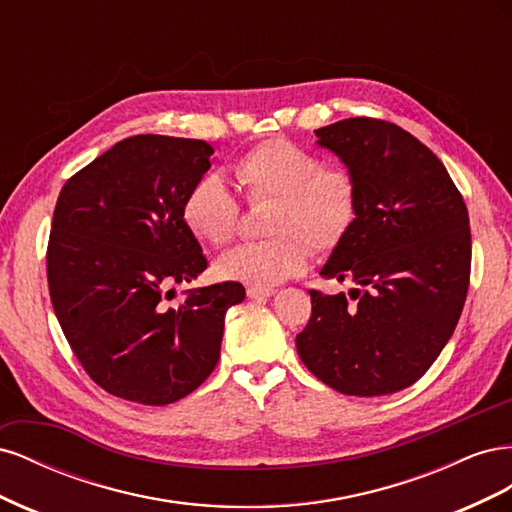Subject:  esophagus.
<instances>
[{
    "mask_svg": "<svg viewBox=\"0 0 512 512\" xmlns=\"http://www.w3.org/2000/svg\"><path fill=\"white\" fill-rule=\"evenodd\" d=\"M273 294H275V288H256V286L247 288V297L250 299H267V297H273Z\"/></svg>",
    "mask_w": 512,
    "mask_h": 512,
    "instance_id": "34e87169",
    "label": "esophagus"
}]
</instances>
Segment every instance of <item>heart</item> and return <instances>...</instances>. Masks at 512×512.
<instances>
[{"label":"heart","mask_w":512,"mask_h":512,"mask_svg":"<svg viewBox=\"0 0 512 512\" xmlns=\"http://www.w3.org/2000/svg\"><path fill=\"white\" fill-rule=\"evenodd\" d=\"M247 203L273 200L265 230L271 237L243 243L215 262L224 280L271 288L307 269L312 247L333 252L352 232L361 211L359 183L344 166H324L318 153L288 138H267L232 166ZM192 235L226 245L237 235L241 205L218 173L198 177L181 203Z\"/></svg>","instance_id":"heart-1"}]
</instances>
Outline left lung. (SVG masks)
<instances>
[{"instance_id": "8db88e82", "label": "left lung", "mask_w": 512, "mask_h": 512, "mask_svg": "<svg viewBox=\"0 0 512 512\" xmlns=\"http://www.w3.org/2000/svg\"><path fill=\"white\" fill-rule=\"evenodd\" d=\"M316 134L359 183L361 211L320 271L352 282L350 299L309 290L297 350L339 393L389 395L421 378L457 327L472 265L468 209L433 151L391 121L350 117Z\"/></svg>"}]
</instances>
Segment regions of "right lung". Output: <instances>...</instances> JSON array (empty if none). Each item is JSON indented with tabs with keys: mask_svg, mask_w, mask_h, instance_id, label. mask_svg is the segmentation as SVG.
<instances>
[{
	"mask_svg": "<svg viewBox=\"0 0 512 512\" xmlns=\"http://www.w3.org/2000/svg\"><path fill=\"white\" fill-rule=\"evenodd\" d=\"M213 147L196 138H123L59 192L46 277L72 352L106 393L145 406L190 395L218 365L237 282L185 290L207 258L181 218Z\"/></svg>",
	"mask_w": 512,
	"mask_h": 512,
	"instance_id": "obj_1",
	"label": "right lung"
}]
</instances>
